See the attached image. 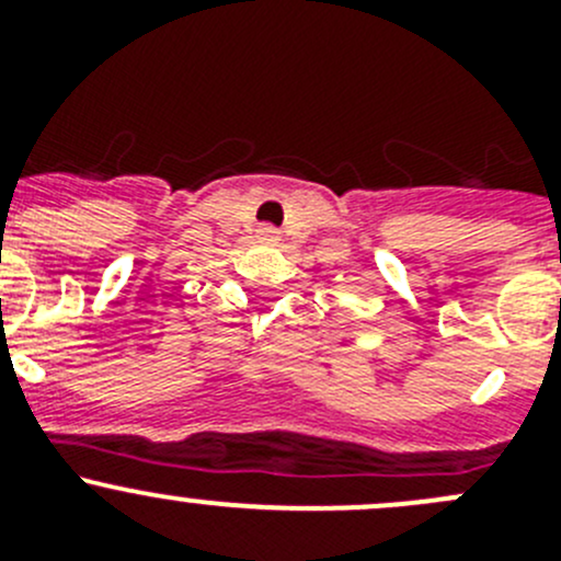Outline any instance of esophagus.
Instances as JSON below:
<instances>
[{
    "mask_svg": "<svg viewBox=\"0 0 561 561\" xmlns=\"http://www.w3.org/2000/svg\"><path fill=\"white\" fill-rule=\"evenodd\" d=\"M256 237H259V240H262V242H278V240H280V231L275 229V226H259Z\"/></svg>",
    "mask_w": 561,
    "mask_h": 561,
    "instance_id": "34e87169",
    "label": "esophagus"
}]
</instances>
